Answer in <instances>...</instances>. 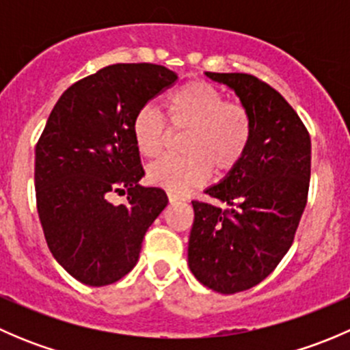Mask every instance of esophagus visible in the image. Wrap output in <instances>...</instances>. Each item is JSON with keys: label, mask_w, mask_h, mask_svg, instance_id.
I'll return each mask as SVG.
<instances>
[{"label": "esophagus", "mask_w": 350, "mask_h": 350, "mask_svg": "<svg viewBox=\"0 0 350 350\" xmlns=\"http://www.w3.org/2000/svg\"><path fill=\"white\" fill-rule=\"evenodd\" d=\"M167 198H169V201H171V203H178V201H185V198H183L181 195H178V193H172V191L167 193Z\"/></svg>", "instance_id": "34e87169"}]
</instances>
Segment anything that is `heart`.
<instances>
[{
  "label": "heart",
  "mask_w": 350,
  "mask_h": 350,
  "mask_svg": "<svg viewBox=\"0 0 350 350\" xmlns=\"http://www.w3.org/2000/svg\"><path fill=\"white\" fill-rule=\"evenodd\" d=\"M169 125L186 133L181 139V157H164L147 169L155 186L183 193L208 179L210 171L227 174L245 157L254 135V120L245 105L227 101L218 88L191 81L165 100ZM132 137L137 150L147 159L161 155L167 130L157 111L146 107L135 113Z\"/></svg>",
  "instance_id": "obj_1"
}]
</instances>
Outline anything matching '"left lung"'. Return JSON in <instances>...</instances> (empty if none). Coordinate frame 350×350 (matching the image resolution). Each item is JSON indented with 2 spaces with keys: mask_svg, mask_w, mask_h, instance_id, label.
<instances>
[{
  "mask_svg": "<svg viewBox=\"0 0 350 350\" xmlns=\"http://www.w3.org/2000/svg\"><path fill=\"white\" fill-rule=\"evenodd\" d=\"M206 76L237 93L254 135L245 157L204 191L230 208L191 201L188 264L201 284L234 295L266 280L295 241L308 200L312 142L298 113L267 83L243 72Z\"/></svg>",
  "mask_w": 350,
  "mask_h": 350,
  "instance_id": "left-lung-1",
  "label": "left lung"
}]
</instances>
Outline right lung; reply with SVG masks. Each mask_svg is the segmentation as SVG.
Wrapping results in <instances>:
<instances>
[{
  "label": "right lung",
  "instance_id": "obj_1",
  "mask_svg": "<svg viewBox=\"0 0 350 350\" xmlns=\"http://www.w3.org/2000/svg\"><path fill=\"white\" fill-rule=\"evenodd\" d=\"M178 81L167 67L113 64L64 91L35 147V196L52 256L77 281L107 286L139 260L167 196L139 185L133 116ZM126 194L125 205H113Z\"/></svg>",
  "mask_w": 350,
  "mask_h": 350
}]
</instances>
